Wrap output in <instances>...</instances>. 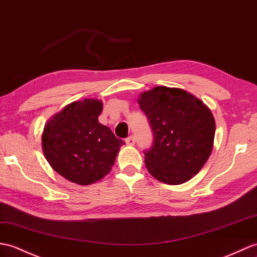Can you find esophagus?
I'll use <instances>...</instances> for the list:
<instances>
[{
    "instance_id": "1",
    "label": "esophagus",
    "mask_w": 257,
    "mask_h": 257,
    "mask_svg": "<svg viewBox=\"0 0 257 257\" xmlns=\"http://www.w3.org/2000/svg\"><path fill=\"white\" fill-rule=\"evenodd\" d=\"M126 143H127L128 146H134L135 143H136L135 137H134V136H130V137H128V138L126 139Z\"/></svg>"
}]
</instances>
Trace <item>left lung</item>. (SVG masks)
Masks as SVG:
<instances>
[{"label": "left lung", "mask_w": 257, "mask_h": 257, "mask_svg": "<svg viewBox=\"0 0 257 257\" xmlns=\"http://www.w3.org/2000/svg\"><path fill=\"white\" fill-rule=\"evenodd\" d=\"M138 103L153 133L152 147L143 151L149 173L169 185L187 182L212 151V112L194 95L175 87H154L142 93Z\"/></svg>", "instance_id": "8db88e82"}]
</instances>
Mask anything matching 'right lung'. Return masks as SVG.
<instances>
[{"label": "right lung", "instance_id": "add662e5", "mask_svg": "<svg viewBox=\"0 0 257 257\" xmlns=\"http://www.w3.org/2000/svg\"><path fill=\"white\" fill-rule=\"evenodd\" d=\"M103 103L84 99L68 105L45 126L41 145L51 168L65 180L89 185L108 174L124 142L98 122Z\"/></svg>", "mask_w": 257, "mask_h": 257}]
</instances>
